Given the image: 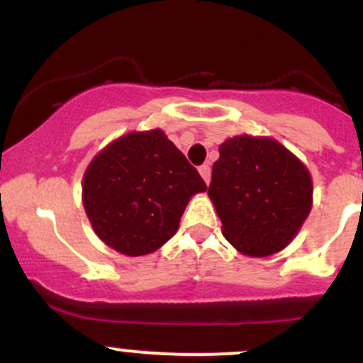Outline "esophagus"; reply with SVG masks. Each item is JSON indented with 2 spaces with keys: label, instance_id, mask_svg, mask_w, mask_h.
<instances>
[{
  "label": "esophagus",
  "instance_id": "esophagus-1",
  "mask_svg": "<svg viewBox=\"0 0 363 363\" xmlns=\"http://www.w3.org/2000/svg\"><path fill=\"white\" fill-rule=\"evenodd\" d=\"M199 176L203 177V181H205L206 184H210L211 170H210V167H208V165H201V167H199Z\"/></svg>",
  "mask_w": 363,
  "mask_h": 363
}]
</instances>
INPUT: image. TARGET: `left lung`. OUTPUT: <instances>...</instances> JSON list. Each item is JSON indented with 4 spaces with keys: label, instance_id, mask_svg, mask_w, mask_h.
<instances>
[{
    "label": "left lung",
    "instance_id": "8db88e82",
    "mask_svg": "<svg viewBox=\"0 0 363 363\" xmlns=\"http://www.w3.org/2000/svg\"><path fill=\"white\" fill-rule=\"evenodd\" d=\"M218 152L208 196L223 237L244 256L283 251L312 210L307 165L272 136H232Z\"/></svg>",
    "mask_w": 363,
    "mask_h": 363
}]
</instances>
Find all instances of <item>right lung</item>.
Here are the masks:
<instances>
[{"mask_svg":"<svg viewBox=\"0 0 363 363\" xmlns=\"http://www.w3.org/2000/svg\"><path fill=\"white\" fill-rule=\"evenodd\" d=\"M206 184L160 128L112 140L83 174L82 203L104 244L147 256L172 239L194 194Z\"/></svg>","mask_w":363,"mask_h":363,"instance_id":"add662e5","label":"right lung"}]
</instances>
